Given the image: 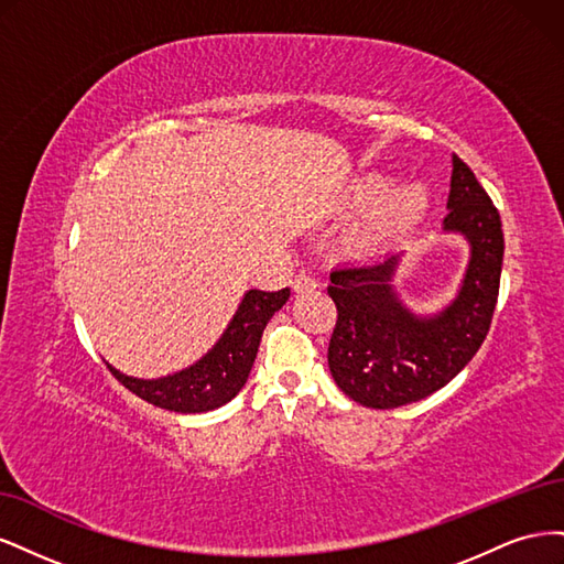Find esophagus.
<instances>
[{
  "label": "esophagus",
  "instance_id": "34e87169",
  "mask_svg": "<svg viewBox=\"0 0 564 564\" xmlns=\"http://www.w3.org/2000/svg\"><path fill=\"white\" fill-rule=\"evenodd\" d=\"M292 286L296 289V292H315L319 284H317L315 278L305 275V272H299V275L292 280Z\"/></svg>",
  "mask_w": 564,
  "mask_h": 564
}]
</instances>
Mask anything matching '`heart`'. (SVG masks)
Listing matches in <instances>:
<instances>
[{"mask_svg": "<svg viewBox=\"0 0 564 564\" xmlns=\"http://www.w3.org/2000/svg\"><path fill=\"white\" fill-rule=\"evenodd\" d=\"M431 209V191L421 181L392 183L386 172L350 178L332 202V212H362L346 232V249L357 259H377L402 245Z\"/></svg>", "mask_w": 564, "mask_h": 564, "instance_id": "b5f03b06", "label": "heart"}]
</instances>
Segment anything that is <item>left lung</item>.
<instances>
[{
	"instance_id": "left-lung-1",
	"label": "left lung",
	"mask_w": 564,
	"mask_h": 564,
	"mask_svg": "<svg viewBox=\"0 0 564 564\" xmlns=\"http://www.w3.org/2000/svg\"><path fill=\"white\" fill-rule=\"evenodd\" d=\"M449 214L442 235H460L468 263L454 299L435 313L402 303L395 278L404 251L332 270L338 319L329 340L336 386L362 406L395 409L445 388L480 350L497 308L503 230L497 207L466 162L452 155Z\"/></svg>"
}]
</instances>
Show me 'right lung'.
Instances as JSON below:
<instances>
[{"mask_svg": "<svg viewBox=\"0 0 564 564\" xmlns=\"http://www.w3.org/2000/svg\"><path fill=\"white\" fill-rule=\"evenodd\" d=\"M289 301V289L261 292L249 289L228 322L226 332L197 362L160 379L127 377L112 365L108 369L141 400L178 414H202L224 406L249 379L265 324Z\"/></svg>", "mask_w": 564, "mask_h": 564, "instance_id": "1", "label": "right lung"}]
</instances>
